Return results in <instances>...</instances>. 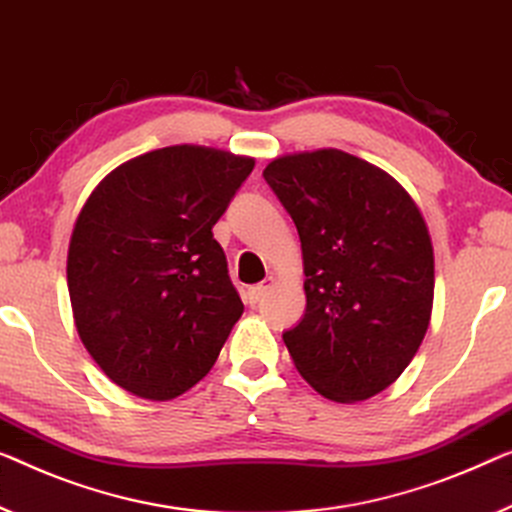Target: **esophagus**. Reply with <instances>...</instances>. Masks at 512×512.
<instances>
[{
    "instance_id": "1",
    "label": "esophagus",
    "mask_w": 512,
    "mask_h": 512,
    "mask_svg": "<svg viewBox=\"0 0 512 512\" xmlns=\"http://www.w3.org/2000/svg\"><path fill=\"white\" fill-rule=\"evenodd\" d=\"M271 285H273V278H266L264 282H259V285L248 287V292H246V301H248L250 305H257L259 301H262V296L266 294V289H269Z\"/></svg>"
}]
</instances>
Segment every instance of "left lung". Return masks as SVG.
<instances>
[{"instance_id":"1","label":"left lung","mask_w":512,"mask_h":512,"mask_svg":"<svg viewBox=\"0 0 512 512\" xmlns=\"http://www.w3.org/2000/svg\"><path fill=\"white\" fill-rule=\"evenodd\" d=\"M264 179L299 230L305 315L282 333L301 377L368 400L416 356L432 315L427 225L391 174L340 149L280 156Z\"/></svg>"}]
</instances>
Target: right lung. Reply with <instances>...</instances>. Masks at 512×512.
Returning a JSON list of instances; mask_svg holds the SVG:
<instances>
[{
	"mask_svg": "<svg viewBox=\"0 0 512 512\" xmlns=\"http://www.w3.org/2000/svg\"><path fill=\"white\" fill-rule=\"evenodd\" d=\"M253 167L177 144L119 165L82 207L66 262L75 326L124 391L172 400L216 363L243 303L211 227Z\"/></svg>",
	"mask_w": 512,
	"mask_h": 512,
	"instance_id": "obj_1",
	"label": "right lung"
}]
</instances>
